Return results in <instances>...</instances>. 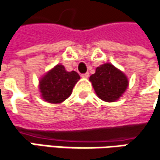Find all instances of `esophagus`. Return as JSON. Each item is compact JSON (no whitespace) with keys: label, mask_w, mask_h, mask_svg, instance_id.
Here are the masks:
<instances>
[{"label":"esophagus","mask_w":160,"mask_h":160,"mask_svg":"<svg viewBox=\"0 0 160 160\" xmlns=\"http://www.w3.org/2000/svg\"><path fill=\"white\" fill-rule=\"evenodd\" d=\"M81 77H82V78H88V72L82 73V74H81Z\"/></svg>","instance_id":"34e87169"}]
</instances>
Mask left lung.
<instances>
[{
	"mask_svg": "<svg viewBox=\"0 0 160 160\" xmlns=\"http://www.w3.org/2000/svg\"><path fill=\"white\" fill-rule=\"evenodd\" d=\"M89 80L98 97L107 102L117 100L128 87L126 76L110 63L98 67Z\"/></svg>",
	"mask_w": 160,
	"mask_h": 160,
	"instance_id": "1",
	"label": "left lung"
}]
</instances>
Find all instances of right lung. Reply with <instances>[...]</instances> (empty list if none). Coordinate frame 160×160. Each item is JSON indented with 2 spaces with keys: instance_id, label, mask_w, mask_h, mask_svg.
<instances>
[{
  "instance_id": "obj_1",
  "label": "right lung",
  "mask_w": 160,
  "mask_h": 160,
  "mask_svg": "<svg viewBox=\"0 0 160 160\" xmlns=\"http://www.w3.org/2000/svg\"><path fill=\"white\" fill-rule=\"evenodd\" d=\"M79 80L80 75L76 72H67L62 65L58 64L40 80V92L43 98L49 103H62L71 96Z\"/></svg>"
}]
</instances>
